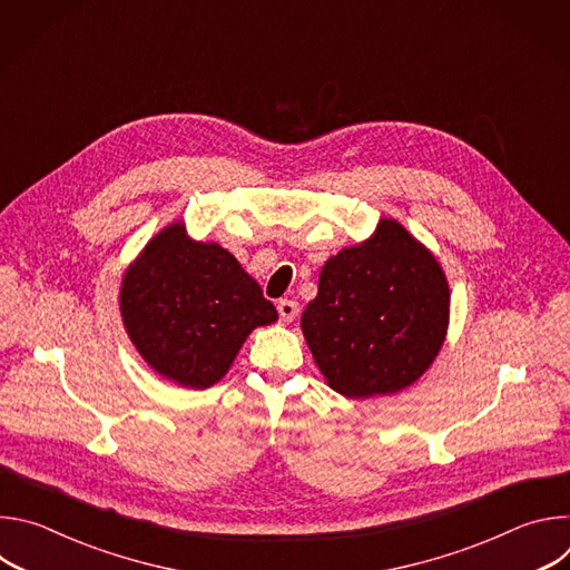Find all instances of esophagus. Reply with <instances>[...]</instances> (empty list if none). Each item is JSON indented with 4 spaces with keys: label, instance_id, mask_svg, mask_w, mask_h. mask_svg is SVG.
Instances as JSON below:
<instances>
[{
    "label": "esophagus",
    "instance_id": "1",
    "mask_svg": "<svg viewBox=\"0 0 570 570\" xmlns=\"http://www.w3.org/2000/svg\"><path fill=\"white\" fill-rule=\"evenodd\" d=\"M277 311H279V317L284 322H293L299 308H297V302H293V299H279L277 302Z\"/></svg>",
    "mask_w": 570,
    "mask_h": 570
}]
</instances>
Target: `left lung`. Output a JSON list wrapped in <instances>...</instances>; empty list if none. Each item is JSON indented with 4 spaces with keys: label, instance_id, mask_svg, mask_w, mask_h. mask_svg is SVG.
Masks as SVG:
<instances>
[{
    "label": "left lung",
    "instance_id": "left-lung-1",
    "mask_svg": "<svg viewBox=\"0 0 570 570\" xmlns=\"http://www.w3.org/2000/svg\"><path fill=\"white\" fill-rule=\"evenodd\" d=\"M451 291L435 255L394 218L320 271L302 334L327 385L367 399L413 385L440 354Z\"/></svg>",
    "mask_w": 570,
    "mask_h": 570
}]
</instances>
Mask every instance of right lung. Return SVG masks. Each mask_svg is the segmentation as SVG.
<instances>
[{
    "label": "right lung",
    "instance_id": "obj_1",
    "mask_svg": "<svg viewBox=\"0 0 570 570\" xmlns=\"http://www.w3.org/2000/svg\"><path fill=\"white\" fill-rule=\"evenodd\" d=\"M119 311L148 367L191 390L218 383L248 336L277 322L236 257L191 238L185 220L159 229L126 268Z\"/></svg>",
    "mask_w": 570,
    "mask_h": 570
}]
</instances>
